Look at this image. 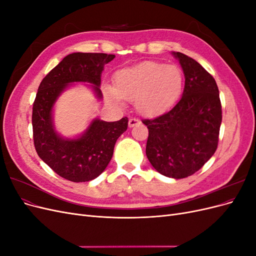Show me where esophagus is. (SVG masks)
<instances>
[{"mask_svg":"<svg viewBox=\"0 0 256 256\" xmlns=\"http://www.w3.org/2000/svg\"><path fill=\"white\" fill-rule=\"evenodd\" d=\"M141 122H140V120H136V118H130L129 120V122H128V125H129V127L130 128H132V127H134V126H136V125H138V124H140Z\"/></svg>","mask_w":256,"mask_h":256,"instance_id":"esophagus-1","label":"esophagus"}]
</instances>
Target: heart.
<instances>
[{"instance_id": "1", "label": "heart", "mask_w": 256, "mask_h": 256, "mask_svg": "<svg viewBox=\"0 0 256 256\" xmlns=\"http://www.w3.org/2000/svg\"><path fill=\"white\" fill-rule=\"evenodd\" d=\"M182 88L184 76L180 67L145 60L116 72L114 88H106V95L115 104L134 102L138 113L154 118L171 109Z\"/></svg>"}]
</instances>
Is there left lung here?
<instances>
[{"label":"left lung","mask_w":256,"mask_h":256,"mask_svg":"<svg viewBox=\"0 0 256 256\" xmlns=\"http://www.w3.org/2000/svg\"><path fill=\"white\" fill-rule=\"evenodd\" d=\"M173 54L184 74L182 97L172 110L142 122L148 128L146 156L152 166L160 174L180 180L198 172L212 157L222 110L214 76L196 60Z\"/></svg>","instance_id":"left-lung-1"}]
</instances>
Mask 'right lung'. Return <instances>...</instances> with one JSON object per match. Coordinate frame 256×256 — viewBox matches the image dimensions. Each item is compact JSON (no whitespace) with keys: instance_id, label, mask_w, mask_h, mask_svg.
<instances>
[{"instance_id":"1","label":"right lung","mask_w":256,"mask_h":256,"mask_svg":"<svg viewBox=\"0 0 256 256\" xmlns=\"http://www.w3.org/2000/svg\"><path fill=\"white\" fill-rule=\"evenodd\" d=\"M114 58V54L106 53L68 54L38 88L32 114L35 150L44 164L67 180L90 182L104 171L113 156L116 140L127 130L128 118L118 122L95 118L80 138H64L54 129L52 108L74 82L92 84L96 97L102 99V72Z\"/></svg>"}]
</instances>
